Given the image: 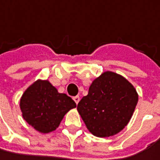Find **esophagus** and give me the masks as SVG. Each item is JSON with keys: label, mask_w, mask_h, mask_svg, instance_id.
Segmentation results:
<instances>
[{"label": "esophagus", "mask_w": 160, "mask_h": 160, "mask_svg": "<svg viewBox=\"0 0 160 160\" xmlns=\"http://www.w3.org/2000/svg\"><path fill=\"white\" fill-rule=\"evenodd\" d=\"M73 100L75 101V103L78 105V103L80 102V97H79V96H75V97H73Z\"/></svg>", "instance_id": "esophagus-1"}]
</instances>
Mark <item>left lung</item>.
<instances>
[{
	"mask_svg": "<svg viewBox=\"0 0 160 160\" xmlns=\"http://www.w3.org/2000/svg\"><path fill=\"white\" fill-rule=\"evenodd\" d=\"M137 102L138 94L128 80L106 72L92 82L77 109L88 130L104 138L115 135L127 125Z\"/></svg>",
	"mask_w": 160,
	"mask_h": 160,
	"instance_id": "8db88e82",
	"label": "left lung"
}]
</instances>
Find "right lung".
Instances as JSON below:
<instances>
[{
	"label": "right lung",
	"instance_id": "obj_1",
	"mask_svg": "<svg viewBox=\"0 0 160 160\" xmlns=\"http://www.w3.org/2000/svg\"><path fill=\"white\" fill-rule=\"evenodd\" d=\"M76 103L66 94L59 93L47 80H38L23 94L20 109L23 118L43 133L54 131Z\"/></svg>",
	"mask_w": 160,
	"mask_h": 160
}]
</instances>
